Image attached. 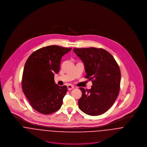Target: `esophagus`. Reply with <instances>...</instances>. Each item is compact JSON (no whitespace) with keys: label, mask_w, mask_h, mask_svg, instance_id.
Here are the masks:
<instances>
[{"label":"esophagus","mask_w":147,"mask_h":147,"mask_svg":"<svg viewBox=\"0 0 147 147\" xmlns=\"http://www.w3.org/2000/svg\"><path fill=\"white\" fill-rule=\"evenodd\" d=\"M67 88H68V90H72V89H73L74 88V86L73 85H71V84H68L67 85Z\"/></svg>","instance_id":"1"}]
</instances>
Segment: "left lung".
<instances>
[{
	"label": "left lung",
	"mask_w": 147,
	"mask_h": 147,
	"mask_svg": "<svg viewBox=\"0 0 147 147\" xmlns=\"http://www.w3.org/2000/svg\"><path fill=\"white\" fill-rule=\"evenodd\" d=\"M83 62L86 75L91 80L90 89L80 87V109L84 113L97 116L104 114L114 104L120 90L121 71L113 55L101 48L74 49Z\"/></svg>",
	"instance_id": "8db88e82"
}]
</instances>
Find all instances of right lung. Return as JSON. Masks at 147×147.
<instances>
[{"label":"right lung","instance_id":"add662e5","mask_svg":"<svg viewBox=\"0 0 147 147\" xmlns=\"http://www.w3.org/2000/svg\"><path fill=\"white\" fill-rule=\"evenodd\" d=\"M71 49L56 45L43 47L34 51L25 64L22 90L32 107L41 114H51L62 106L67 87L55 84L54 76L60 70L62 57Z\"/></svg>","mask_w":147,"mask_h":147}]
</instances>
